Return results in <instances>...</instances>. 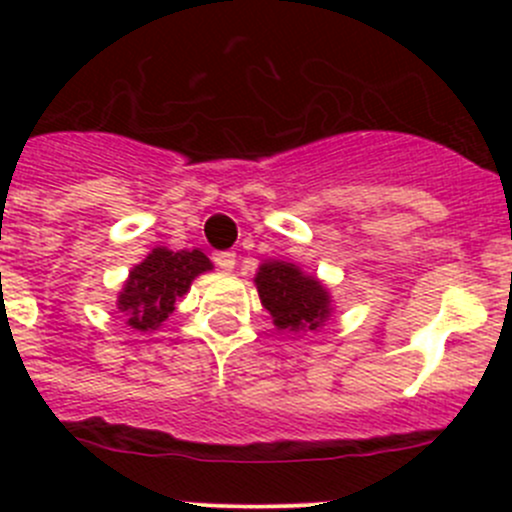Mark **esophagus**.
I'll use <instances>...</instances> for the list:
<instances>
[{
    "instance_id": "obj_1",
    "label": "esophagus",
    "mask_w": 512,
    "mask_h": 512,
    "mask_svg": "<svg viewBox=\"0 0 512 512\" xmlns=\"http://www.w3.org/2000/svg\"><path fill=\"white\" fill-rule=\"evenodd\" d=\"M213 262H215V265H218L223 272H230L232 267H235V252H227V250H225V252H215Z\"/></svg>"
}]
</instances>
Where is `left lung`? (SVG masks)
Returning <instances> with one entry per match:
<instances>
[{"label":"left lung","instance_id":"left-lung-1","mask_svg":"<svg viewBox=\"0 0 512 512\" xmlns=\"http://www.w3.org/2000/svg\"><path fill=\"white\" fill-rule=\"evenodd\" d=\"M255 285L262 307L272 314V322L280 332H314L332 314V297L327 287L317 277L304 275L292 262H262Z\"/></svg>","mask_w":512,"mask_h":512}]
</instances>
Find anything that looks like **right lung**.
Returning a JSON list of instances; mask_svg holds the SVG:
<instances>
[{"label":"right lung","mask_w":512,"mask_h":512,"mask_svg":"<svg viewBox=\"0 0 512 512\" xmlns=\"http://www.w3.org/2000/svg\"><path fill=\"white\" fill-rule=\"evenodd\" d=\"M213 270V262L200 250H165L156 247L141 265L128 275L123 292L118 294V309L126 312L128 327L138 332H153L175 309V299L183 297L190 282Z\"/></svg>","instance_id":"obj_1"}]
</instances>
